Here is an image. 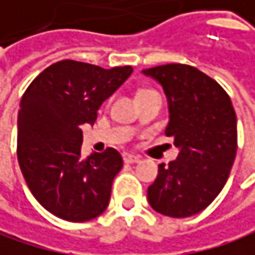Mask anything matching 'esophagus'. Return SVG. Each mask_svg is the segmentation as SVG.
I'll return each mask as SVG.
<instances>
[{
	"label": "esophagus",
	"mask_w": 255,
	"mask_h": 255,
	"mask_svg": "<svg viewBox=\"0 0 255 255\" xmlns=\"http://www.w3.org/2000/svg\"><path fill=\"white\" fill-rule=\"evenodd\" d=\"M122 157H124V161L127 164H134V163H139L140 161V157H137L134 154H128V152H125Z\"/></svg>",
	"instance_id": "obj_1"
}]
</instances>
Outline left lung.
<instances>
[{
	"label": "left lung",
	"mask_w": 255,
	"mask_h": 255,
	"mask_svg": "<svg viewBox=\"0 0 255 255\" xmlns=\"http://www.w3.org/2000/svg\"><path fill=\"white\" fill-rule=\"evenodd\" d=\"M164 89L169 104L166 136L178 158L158 166L148 202L158 214L185 218L208 208L224 188L238 149L236 113L227 92L208 74L185 64L142 71Z\"/></svg>",
	"instance_id": "obj_1"
}]
</instances>
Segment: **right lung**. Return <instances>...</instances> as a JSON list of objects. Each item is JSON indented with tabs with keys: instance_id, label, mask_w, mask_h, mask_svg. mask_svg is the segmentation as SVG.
Listing matches in <instances>:
<instances>
[{
	"instance_id": "obj_1",
	"label": "right lung",
	"mask_w": 255,
	"mask_h": 255,
	"mask_svg": "<svg viewBox=\"0 0 255 255\" xmlns=\"http://www.w3.org/2000/svg\"><path fill=\"white\" fill-rule=\"evenodd\" d=\"M133 73L64 59L43 70L26 88L17 113V160L37 202L65 221L101 215L122 157L107 148L82 158V125Z\"/></svg>"
}]
</instances>
